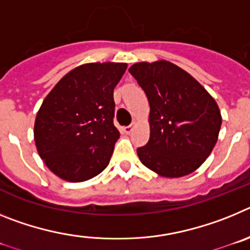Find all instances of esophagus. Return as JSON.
<instances>
[{
    "instance_id": "obj_1",
    "label": "esophagus",
    "mask_w": 250,
    "mask_h": 250,
    "mask_svg": "<svg viewBox=\"0 0 250 250\" xmlns=\"http://www.w3.org/2000/svg\"><path fill=\"white\" fill-rule=\"evenodd\" d=\"M132 129H134V124H131V125H129V126L124 127V131L126 132V134H130V132L132 131Z\"/></svg>"
}]
</instances>
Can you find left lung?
I'll list each match as a JSON object with an SVG mask.
<instances>
[{
    "label": "left lung",
    "mask_w": 250,
    "mask_h": 250,
    "mask_svg": "<svg viewBox=\"0 0 250 250\" xmlns=\"http://www.w3.org/2000/svg\"><path fill=\"white\" fill-rule=\"evenodd\" d=\"M150 104V138L138 147L140 161L165 178L193 173L210 155L222 116L209 92L169 61L138 62L129 68Z\"/></svg>",
    "instance_id": "1"
}]
</instances>
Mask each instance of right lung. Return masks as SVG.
<instances>
[{
  "label": "right lung",
  "mask_w": 250,
  "mask_h": 250,
  "mask_svg": "<svg viewBox=\"0 0 250 250\" xmlns=\"http://www.w3.org/2000/svg\"><path fill=\"white\" fill-rule=\"evenodd\" d=\"M127 65H81L46 96L35 121V143L48 169L63 180L85 182L100 174L120 136L114 125V89Z\"/></svg>",
  "instance_id": "obj_1"
}]
</instances>
